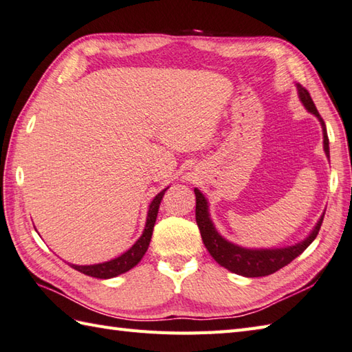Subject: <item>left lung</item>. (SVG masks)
<instances>
[{
	"label": "left lung",
	"instance_id": "1",
	"mask_svg": "<svg viewBox=\"0 0 352 352\" xmlns=\"http://www.w3.org/2000/svg\"><path fill=\"white\" fill-rule=\"evenodd\" d=\"M298 96L300 103L304 104L305 109L313 113L314 117L319 120L322 126V135H324V150L327 157H329V146H328V135L324 120L319 116V112L314 106L313 100L308 94V91L302 88L299 83H296ZM196 195V221L199 226L200 235H202V241L208 252L216 260L220 266L231 270L232 274L246 276V278H256V276H267L275 274L276 270L283 269L287 264L292 263L296 256H299L304 250L311 245L313 240L316 239L319 234V229L322 221H324L325 212H322L320 219L318 220L316 226L313 231L308 234L302 241L295 243L292 246L285 248H275V249H249L235 245V243L228 241L225 236H221L216 226H214L212 220L210 217V205H208L206 197L200 192V190L195 188Z\"/></svg>",
	"mask_w": 352,
	"mask_h": 352
}]
</instances>
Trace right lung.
Listing matches in <instances>:
<instances>
[{
    "label": "right lung",
    "mask_w": 352,
    "mask_h": 352,
    "mask_svg": "<svg viewBox=\"0 0 352 352\" xmlns=\"http://www.w3.org/2000/svg\"><path fill=\"white\" fill-rule=\"evenodd\" d=\"M168 188V186H167ZM166 190H162L161 192H157L155 199L152 200V204L148 205V211H147V220H146V226L144 231H142L141 236L135 241V245L127 249L124 254H121L120 256L113 258V260L104 261V263H98V264H89V266H77V264H71V267L82 272V274L92 276V278H100V279H109V278H116L121 274H126V272L135 267L136 264L141 261V258L144 256L147 252L148 245H150V239H152L153 234V226L157 217V211H160V205L161 200L166 195Z\"/></svg>",
    "instance_id": "1"
}]
</instances>
